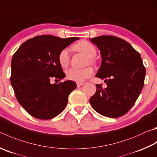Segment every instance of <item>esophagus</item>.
<instances>
[{"mask_svg": "<svg viewBox=\"0 0 157 157\" xmlns=\"http://www.w3.org/2000/svg\"><path fill=\"white\" fill-rule=\"evenodd\" d=\"M83 84H84V82H78V83H77V86H78V87H80V86H82Z\"/></svg>", "mask_w": 157, "mask_h": 157, "instance_id": "1", "label": "esophagus"}]
</instances>
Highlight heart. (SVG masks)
I'll return each instance as SVG.
<instances>
[{
  "label": "heart",
  "instance_id": "b5f03b06",
  "mask_svg": "<svg viewBox=\"0 0 157 157\" xmlns=\"http://www.w3.org/2000/svg\"><path fill=\"white\" fill-rule=\"evenodd\" d=\"M73 49L77 52L81 53L88 58V61L90 64L95 65L97 62L95 57L97 55V49L93 44L86 40L79 41L73 46ZM70 55L69 50L67 49H62L58 55V62L60 66L66 68L70 63ZM67 78L70 80L75 82H83L93 74V69L92 67H87L83 69H77L71 68L67 71Z\"/></svg>",
  "mask_w": 157,
  "mask_h": 157
}]
</instances>
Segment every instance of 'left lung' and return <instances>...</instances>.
<instances>
[{"mask_svg": "<svg viewBox=\"0 0 157 157\" xmlns=\"http://www.w3.org/2000/svg\"><path fill=\"white\" fill-rule=\"evenodd\" d=\"M101 51V67L95 77L105 79L106 88L96 84L90 99L93 109L111 118L124 115L136 101L144 87L146 68L140 54L124 40L113 36L91 38Z\"/></svg>", "mask_w": 157, "mask_h": 157, "instance_id": "8db88e82", "label": "left lung"}]
</instances>
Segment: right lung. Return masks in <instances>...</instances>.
<instances>
[{
  "mask_svg": "<svg viewBox=\"0 0 157 157\" xmlns=\"http://www.w3.org/2000/svg\"><path fill=\"white\" fill-rule=\"evenodd\" d=\"M78 39L38 36L25 41L13 54L11 86L19 104L33 117L52 119L67 106L76 83L68 80L52 84L50 80H60L66 76L58 62V55Z\"/></svg>",
  "mask_w": 157,
  "mask_h": 157,
  "instance_id": "right-lung-1",
  "label": "right lung"
}]
</instances>
